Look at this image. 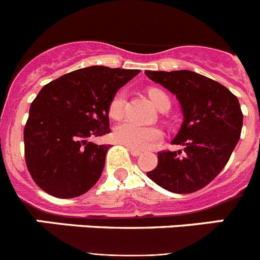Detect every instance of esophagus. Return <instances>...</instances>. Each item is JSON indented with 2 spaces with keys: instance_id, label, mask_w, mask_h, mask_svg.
Wrapping results in <instances>:
<instances>
[{
  "instance_id": "34e87169",
  "label": "esophagus",
  "mask_w": 260,
  "mask_h": 260,
  "mask_svg": "<svg viewBox=\"0 0 260 260\" xmlns=\"http://www.w3.org/2000/svg\"><path fill=\"white\" fill-rule=\"evenodd\" d=\"M128 151H130V153H132L133 156H141L142 155V151L134 150V148H130V147H128Z\"/></svg>"
}]
</instances>
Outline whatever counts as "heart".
Listing matches in <instances>:
<instances>
[{
    "label": "heart",
    "mask_w": 260,
    "mask_h": 260,
    "mask_svg": "<svg viewBox=\"0 0 260 260\" xmlns=\"http://www.w3.org/2000/svg\"><path fill=\"white\" fill-rule=\"evenodd\" d=\"M147 93L157 109H161L164 104H171L168 95L161 89L150 88ZM123 108H125V98L122 93H116L108 105V114L110 118L119 119L123 116ZM161 130L156 126H141L130 121L119 123L114 128V138L117 141L134 150L150 148L161 138Z\"/></svg>",
    "instance_id": "heart-1"
}]
</instances>
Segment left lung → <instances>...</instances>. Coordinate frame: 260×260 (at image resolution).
<instances>
[{"instance_id": "8db88e82", "label": "left lung", "mask_w": 260, "mask_h": 260, "mask_svg": "<svg viewBox=\"0 0 260 260\" xmlns=\"http://www.w3.org/2000/svg\"><path fill=\"white\" fill-rule=\"evenodd\" d=\"M144 73L177 96L183 113L172 141L182 151H160L157 167L147 176L172 192L198 191L222 171L237 146L243 122L238 99L219 82L194 71Z\"/></svg>"}]
</instances>
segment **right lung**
I'll return each mask as SVG.
<instances>
[{"label":"right lung","instance_id":"1","mask_svg":"<svg viewBox=\"0 0 260 260\" xmlns=\"http://www.w3.org/2000/svg\"><path fill=\"white\" fill-rule=\"evenodd\" d=\"M139 73L89 66L40 89L23 133L27 169L40 189L70 199L98 182L110 146L95 144L88 138L109 134V102Z\"/></svg>","mask_w":260,"mask_h":260}]
</instances>
